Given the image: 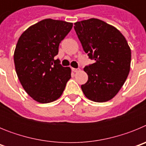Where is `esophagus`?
Segmentation results:
<instances>
[{"label":"esophagus","instance_id":"1","mask_svg":"<svg viewBox=\"0 0 146 146\" xmlns=\"http://www.w3.org/2000/svg\"><path fill=\"white\" fill-rule=\"evenodd\" d=\"M72 70L74 72H77L80 71V69H76V68H72Z\"/></svg>","mask_w":146,"mask_h":146}]
</instances>
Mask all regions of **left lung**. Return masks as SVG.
<instances>
[{
  "label": "left lung",
  "mask_w": 146,
  "mask_h": 146,
  "mask_svg": "<svg viewBox=\"0 0 146 146\" xmlns=\"http://www.w3.org/2000/svg\"><path fill=\"white\" fill-rule=\"evenodd\" d=\"M74 28L83 50L94 60L84 68L88 79L81 86L82 92L91 101H109L118 94L129 73V46L117 28L99 19L77 22Z\"/></svg>",
  "instance_id": "left-lung-1"
}]
</instances>
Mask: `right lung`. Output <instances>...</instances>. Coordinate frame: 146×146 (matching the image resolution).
Segmentation results:
<instances>
[{
	"label": "right lung",
	"mask_w": 146,
	"mask_h": 146,
	"mask_svg": "<svg viewBox=\"0 0 146 146\" xmlns=\"http://www.w3.org/2000/svg\"><path fill=\"white\" fill-rule=\"evenodd\" d=\"M72 26V23L45 19L29 27L18 39L15 69L23 88L35 101H55L71 78L70 68L62 66L54 57Z\"/></svg>",
	"instance_id": "add662e5"
}]
</instances>
